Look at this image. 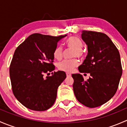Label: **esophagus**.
<instances>
[{
  "instance_id": "esophagus-1",
  "label": "esophagus",
  "mask_w": 127,
  "mask_h": 127,
  "mask_svg": "<svg viewBox=\"0 0 127 127\" xmlns=\"http://www.w3.org/2000/svg\"><path fill=\"white\" fill-rule=\"evenodd\" d=\"M66 76L67 77H70L71 76V74L69 72H66Z\"/></svg>"
}]
</instances>
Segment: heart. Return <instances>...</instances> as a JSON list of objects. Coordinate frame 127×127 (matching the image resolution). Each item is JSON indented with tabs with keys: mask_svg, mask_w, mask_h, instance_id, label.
Instances as JSON below:
<instances>
[{
	"mask_svg": "<svg viewBox=\"0 0 127 127\" xmlns=\"http://www.w3.org/2000/svg\"><path fill=\"white\" fill-rule=\"evenodd\" d=\"M66 45L67 47L71 48L74 50L73 53V57L81 58L84 56V52L82 50L84 47L82 42L77 37L71 36L66 40ZM53 56L56 60H60L62 58L63 48L60 46H58L53 52ZM79 65V62L77 60H64L58 64V69L61 71L71 72L74 71L75 67Z\"/></svg>",
	"mask_w": 127,
	"mask_h": 127,
	"instance_id": "b5f03b06",
	"label": "heart"
}]
</instances>
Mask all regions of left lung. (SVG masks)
I'll list each match as a JSON object with an SVG mask.
<instances>
[{
    "label": "left lung",
    "mask_w": 127,
    "mask_h": 127,
    "mask_svg": "<svg viewBox=\"0 0 127 127\" xmlns=\"http://www.w3.org/2000/svg\"><path fill=\"white\" fill-rule=\"evenodd\" d=\"M82 39L87 45L88 53L79 71L90 73V77L85 80L80 74H72L73 90L80 103L93 108L108 101L117 92L122 74L120 56L104 33L82 31Z\"/></svg>",
    "instance_id": "obj_1"
}]
</instances>
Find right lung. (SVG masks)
Segmentation results:
<instances>
[{"instance_id": "right-lung-1", "label": "right lung", "mask_w": 127, "mask_h": 127, "mask_svg": "<svg viewBox=\"0 0 127 127\" xmlns=\"http://www.w3.org/2000/svg\"><path fill=\"white\" fill-rule=\"evenodd\" d=\"M66 35L31 34L15 50L10 66L13 93L27 108L43 111L55 102L58 88L66 79V73L58 71L46 77L44 74L55 69L53 52L58 42Z\"/></svg>"}]
</instances>
